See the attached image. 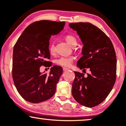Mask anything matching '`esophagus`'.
I'll list each match as a JSON object with an SVG mask.
<instances>
[{"mask_svg": "<svg viewBox=\"0 0 126 126\" xmlns=\"http://www.w3.org/2000/svg\"><path fill=\"white\" fill-rule=\"evenodd\" d=\"M69 69L66 68H65V67H63V71H66V70H68Z\"/></svg>", "mask_w": 126, "mask_h": 126, "instance_id": "obj_1", "label": "esophagus"}]
</instances>
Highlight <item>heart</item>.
I'll list each match as a JSON object with an SVG mask.
<instances>
[{
	"label": "heart",
	"instance_id": "obj_1",
	"mask_svg": "<svg viewBox=\"0 0 126 126\" xmlns=\"http://www.w3.org/2000/svg\"><path fill=\"white\" fill-rule=\"evenodd\" d=\"M65 39L68 44L72 47H75L76 46L77 41L75 36L72 34H68L65 35ZM48 50H49V53L51 54L55 53L56 47H55V43L54 41H50L49 46H48ZM73 60L74 58L73 57H60L55 60V63L59 66L70 67L73 63Z\"/></svg>",
	"mask_w": 126,
	"mask_h": 126
}]
</instances>
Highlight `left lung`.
<instances>
[{
  "label": "left lung",
  "mask_w": 126,
  "mask_h": 126,
  "mask_svg": "<svg viewBox=\"0 0 126 126\" xmlns=\"http://www.w3.org/2000/svg\"><path fill=\"white\" fill-rule=\"evenodd\" d=\"M80 36L84 46L82 56L77 61L80 69L89 68L91 73L75 72L72 94L82 106L94 107L110 94L116 77V57L113 44L100 29L88 22L69 23Z\"/></svg>",
  "instance_id": "1"
}]
</instances>
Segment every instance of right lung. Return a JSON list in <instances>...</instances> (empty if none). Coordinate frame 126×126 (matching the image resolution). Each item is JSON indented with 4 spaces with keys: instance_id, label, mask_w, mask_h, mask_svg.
<instances>
[{
    "instance_id": "1",
    "label": "right lung",
    "mask_w": 126,
    "mask_h": 126,
    "mask_svg": "<svg viewBox=\"0 0 126 126\" xmlns=\"http://www.w3.org/2000/svg\"><path fill=\"white\" fill-rule=\"evenodd\" d=\"M65 22L39 20L28 26L19 37L13 49V78L15 87L26 100L38 103L54 95L63 73L62 67L54 65L49 74L41 73L44 65L50 67L48 50L51 35L59 33Z\"/></svg>"
}]
</instances>
